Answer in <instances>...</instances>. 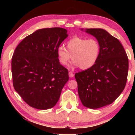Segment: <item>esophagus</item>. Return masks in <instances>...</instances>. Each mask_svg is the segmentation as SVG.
Wrapping results in <instances>:
<instances>
[{"instance_id": "esophagus-1", "label": "esophagus", "mask_w": 135, "mask_h": 135, "mask_svg": "<svg viewBox=\"0 0 135 135\" xmlns=\"http://www.w3.org/2000/svg\"><path fill=\"white\" fill-rule=\"evenodd\" d=\"M68 75H69V77L70 78H72V77H74V73H73L72 71H70L69 73H68Z\"/></svg>"}]
</instances>
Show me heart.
Here are the masks:
<instances>
[{"label": "heart", "instance_id": "obj_1", "mask_svg": "<svg viewBox=\"0 0 135 135\" xmlns=\"http://www.w3.org/2000/svg\"><path fill=\"white\" fill-rule=\"evenodd\" d=\"M100 54L99 42L94 38L74 36L66 43V49L60 46L57 50L59 63L67 65L71 58L73 65L81 70H87L97 62Z\"/></svg>", "mask_w": 135, "mask_h": 135}]
</instances>
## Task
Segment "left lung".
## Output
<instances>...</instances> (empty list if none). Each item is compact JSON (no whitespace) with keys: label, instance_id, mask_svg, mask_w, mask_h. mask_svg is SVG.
I'll list each match as a JSON object with an SVG mask.
<instances>
[{"label":"left lung","instance_id":"obj_1","mask_svg":"<svg viewBox=\"0 0 135 135\" xmlns=\"http://www.w3.org/2000/svg\"><path fill=\"white\" fill-rule=\"evenodd\" d=\"M86 31L99 42L100 56L93 67L76 73L75 78L82 104L97 109L113 103L124 90L129 60L120 41L105 30L88 28Z\"/></svg>","mask_w":135,"mask_h":135}]
</instances>
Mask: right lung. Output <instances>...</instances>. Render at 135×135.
Instances as JSON below:
<instances>
[{
	"instance_id": "obj_1",
	"label": "right lung",
	"mask_w": 135,
	"mask_h": 135,
	"mask_svg": "<svg viewBox=\"0 0 135 135\" xmlns=\"http://www.w3.org/2000/svg\"><path fill=\"white\" fill-rule=\"evenodd\" d=\"M67 36L62 28L39 29L15 48L11 62L13 86L29 106L47 109L58 102L69 76L59 62L57 50Z\"/></svg>"
}]
</instances>
